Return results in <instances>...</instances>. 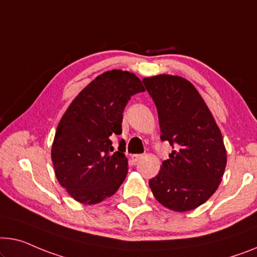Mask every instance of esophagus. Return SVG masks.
I'll list each match as a JSON object with an SVG mask.
<instances>
[{
  "instance_id": "esophagus-1",
  "label": "esophagus",
  "mask_w": 257,
  "mask_h": 257,
  "mask_svg": "<svg viewBox=\"0 0 257 257\" xmlns=\"http://www.w3.org/2000/svg\"><path fill=\"white\" fill-rule=\"evenodd\" d=\"M143 157H144L143 155H133L132 159L134 160V162H139V160H141Z\"/></svg>"
}]
</instances>
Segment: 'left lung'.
Masks as SVG:
<instances>
[{
  "label": "left lung",
  "instance_id": "1",
  "mask_svg": "<svg viewBox=\"0 0 257 257\" xmlns=\"http://www.w3.org/2000/svg\"><path fill=\"white\" fill-rule=\"evenodd\" d=\"M143 83L158 110L160 139L175 148L149 186L156 200L173 211L196 209L217 190L226 167L220 129L189 80L158 75Z\"/></svg>",
  "mask_w": 257,
  "mask_h": 257
}]
</instances>
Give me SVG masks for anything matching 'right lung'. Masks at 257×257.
<instances>
[{
	"mask_svg": "<svg viewBox=\"0 0 257 257\" xmlns=\"http://www.w3.org/2000/svg\"><path fill=\"white\" fill-rule=\"evenodd\" d=\"M135 74L109 70L79 92L57 125L52 162L57 181L83 204L116 193L128 172L125 142L117 151L112 136L122 133V113L132 95L144 92Z\"/></svg>",
	"mask_w": 257,
	"mask_h": 257,
	"instance_id": "1",
	"label": "right lung"
}]
</instances>
